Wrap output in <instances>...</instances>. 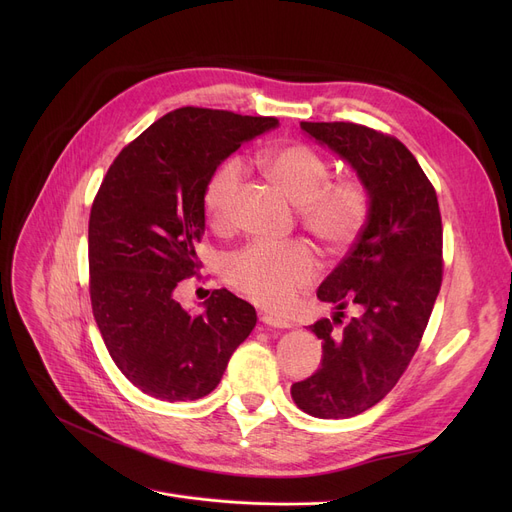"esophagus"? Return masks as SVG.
I'll use <instances>...</instances> for the list:
<instances>
[{"mask_svg": "<svg viewBox=\"0 0 512 512\" xmlns=\"http://www.w3.org/2000/svg\"><path fill=\"white\" fill-rule=\"evenodd\" d=\"M261 321L265 326L270 328H280V330H286V328H292L290 319H284L280 315H272V313H261Z\"/></svg>", "mask_w": 512, "mask_h": 512, "instance_id": "obj_1", "label": "esophagus"}]
</instances>
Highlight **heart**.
I'll use <instances>...</instances> for the list:
<instances>
[{"instance_id":"heart-1","label":"heart","mask_w":512,"mask_h":512,"mask_svg":"<svg viewBox=\"0 0 512 512\" xmlns=\"http://www.w3.org/2000/svg\"><path fill=\"white\" fill-rule=\"evenodd\" d=\"M261 166L280 191L301 207L303 226L326 247L353 245L365 226L369 197L357 180H334L324 155L303 143L265 151ZM242 161L230 157L205 184L203 205L211 220L230 215L242 180ZM319 274V259L305 242H253L226 261L228 282L267 309H284Z\"/></svg>"}]
</instances>
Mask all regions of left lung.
Masks as SVG:
<instances>
[{"label":"left lung","mask_w":512,"mask_h":512,"mask_svg":"<svg viewBox=\"0 0 512 512\" xmlns=\"http://www.w3.org/2000/svg\"><path fill=\"white\" fill-rule=\"evenodd\" d=\"M301 130L353 168L369 211L351 253L317 288L336 309L309 326L321 340V367L290 394L313 417H355L396 386L432 315L442 284L440 207L400 141L351 122H301ZM348 302L360 315L336 329Z\"/></svg>","instance_id":"left-lung-1"}]
</instances>
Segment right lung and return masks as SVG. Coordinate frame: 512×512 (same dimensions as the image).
Here are the masks:
<instances>
[{"label": "right lung", "mask_w": 512, "mask_h": 512, "mask_svg": "<svg viewBox=\"0 0 512 512\" xmlns=\"http://www.w3.org/2000/svg\"><path fill=\"white\" fill-rule=\"evenodd\" d=\"M278 124L180 107L124 147L101 182L89 220L93 315L118 369L153 398L207 396L257 324L255 307L226 288L201 315L182 309L174 290L201 265L207 180Z\"/></svg>", "instance_id": "obj_1"}]
</instances>
